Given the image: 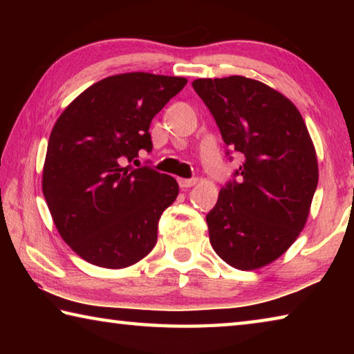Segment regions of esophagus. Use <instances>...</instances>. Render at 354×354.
Here are the masks:
<instances>
[{
    "label": "esophagus",
    "instance_id": "34e87169",
    "mask_svg": "<svg viewBox=\"0 0 354 354\" xmlns=\"http://www.w3.org/2000/svg\"><path fill=\"white\" fill-rule=\"evenodd\" d=\"M179 187L181 189H189V187H194V185L198 183V179L196 178H192V179H179Z\"/></svg>",
    "mask_w": 354,
    "mask_h": 354
}]
</instances>
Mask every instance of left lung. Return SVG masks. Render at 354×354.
Segmentation results:
<instances>
[{"mask_svg":"<svg viewBox=\"0 0 354 354\" xmlns=\"http://www.w3.org/2000/svg\"><path fill=\"white\" fill-rule=\"evenodd\" d=\"M192 86L223 142L243 156L239 181L220 190L206 215L209 241L231 267L256 270L284 254L306 225L319 183L314 143L295 104L267 84L227 76Z\"/></svg>","mask_w":354,"mask_h":354,"instance_id":"obj_1","label":"left lung"}]
</instances>
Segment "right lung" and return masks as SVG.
<instances>
[{
	"instance_id": "obj_1",
	"label": "right lung",
	"mask_w": 354,
	"mask_h": 354,
	"mask_svg": "<svg viewBox=\"0 0 354 354\" xmlns=\"http://www.w3.org/2000/svg\"><path fill=\"white\" fill-rule=\"evenodd\" d=\"M185 84L143 71L109 76L57 118L41 189L59 234L84 261L124 268L154 248L160 215L179 187L175 178L131 162L151 151V120Z\"/></svg>"
}]
</instances>
